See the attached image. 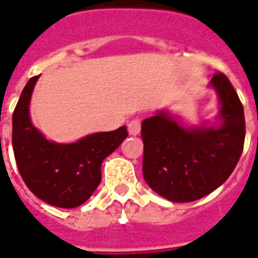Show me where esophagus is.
<instances>
[{
	"instance_id": "obj_1",
	"label": "esophagus",
	"mask_w": 258,
	"mask_h": 258,
	"mask_svg": "<svg viewBox=\"0 0 258 258\" xmlns=\"http://www.w3.org/2000/svg\"><path fill=\"white\" fill-rule=\"evenodd\" d=\"M140 128H142V124H140V119H134L128 123V132L130 135L136 136L140 134Z\"/></svg>"
}]
</instances>
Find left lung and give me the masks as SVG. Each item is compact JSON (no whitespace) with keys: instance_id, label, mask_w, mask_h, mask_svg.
Wrapping results in <instances>:
<instances>
[{"instance_id":"1","label":"left lung","mask_w":258,"mask_h":258,"mask_svg":"<svg viewBox=\"0 0 258 258\" xmlns=\"http://www.w3.org/2000/svg\"><path fill=\"white\" fill-rule=\"evenodd\" d=\"M210 86L218 93L221 126L185 128L165 111L142 123L144 180L172 203H191L217 189L243 152L245 119L239 96L222 73L213 75Z\"/></svg>"}]
</instances>
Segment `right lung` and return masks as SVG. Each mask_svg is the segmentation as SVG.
<instances>
[{
    "instance_id": "1",
    "label": "right lung",
    "mask_w": 258,
    "mask_h": 258,
    "mask_svg": "<svg viewBox=\"0 0 258 258\" xmlns=\"http://www.w3.org/2000/svg\"><path fill=\"white\" fill-rule=\"evenodd\" d=\"M39 75L28 80L13 113V151L22 179L33 195L58 208L86 203L101 182V163L128 136L126 126L97 132L71 144L49 142L30 118Z\"/></svg>"
}]
</instances>
